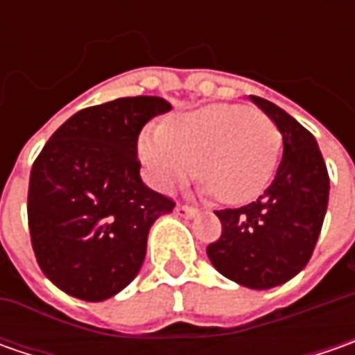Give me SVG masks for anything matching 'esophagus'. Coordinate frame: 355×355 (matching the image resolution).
Here are the masks:
<instances>
[{
  "label": "esophagus",
  "instance_id": "34e87169",
  "mask_svg": "<svg viewBox=\"0 0 355 355\" xmlns=\"http://www.w3.org/2000/svg\"><path fill=\"white\" fill-rule=\"evenodd\" d=\"M175 215H180V217H184V219H193L196 215H198V209H193V207H187V205H175Z\"/></svg>",
  "mask_w": 355,
  "mask_h": 355
}]
</instances>
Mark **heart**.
<instances>
[{"label": "heart", "instance_id": "heart-1", "mask_svg": "<svg viewBox=\"0 0 355 355\" xmlns=\"http://www.w3.org/2000/svg\"><path fill=\"white\" fill-rule=\"evenodd\" d=\"M282 136L265 112L243 104H209L144 130L138 154L150 182L171 191L196 171L201 191L239 205L259 198L275 178Z\"/></svg>", "mask_w": 355, "mask_h": 355}]
</instances>
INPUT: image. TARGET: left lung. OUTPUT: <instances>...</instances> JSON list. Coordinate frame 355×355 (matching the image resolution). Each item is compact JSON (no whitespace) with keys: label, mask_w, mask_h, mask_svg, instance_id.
I'll use <instances>...</instances> for the list:
<instances>
[{"label":"left lung","mask_w":355,"mask_h":355,"mask_svg":"<svg viewBox=\"0 0 355 355\" xmlns=\"http://www.w3.org/2000/svg\"><path fill=\"white\" fill-rule=\"evenodd\" d=\"M251 101L282 136V159L257 201L215 211L223 233L207 247L211 265L241 286L266 291L296 277L312 257L330 196V178L316 138L277 104Z\"/></svg>","instance_id":"1"}]
</instances>
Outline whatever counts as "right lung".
I'll return each instance as SVG.
<instances>
[{
	"mask_svg": "<svg viewBox=\"0 0 355 355\" xmlns=\"http://www.w3.org/2000/svg\"><path fill=\"white\" fill-rule=\"evenodd\" d=\"M159 96H126L78 110L37 156L27 217L37 263L62 293L101 302L140 272L148 233L173 201L144 184L138 134L170 112Z\"/></svg>",
	"mask_w": 355,
	"mask_h": 355,
	"instance_id": "obj_1",
	"label": "right lung"
}]
</instances>
